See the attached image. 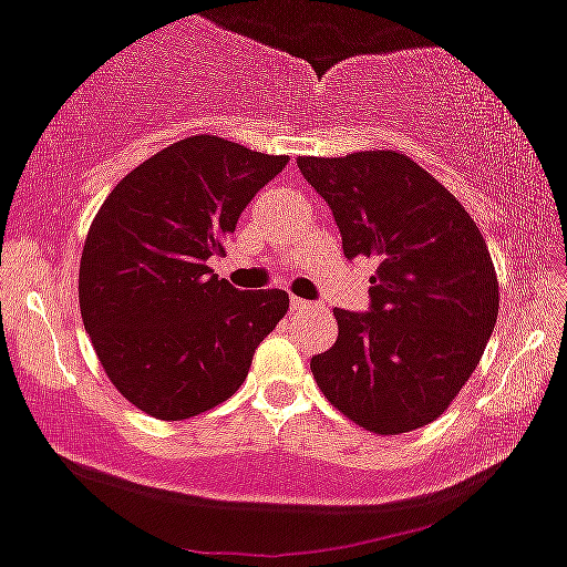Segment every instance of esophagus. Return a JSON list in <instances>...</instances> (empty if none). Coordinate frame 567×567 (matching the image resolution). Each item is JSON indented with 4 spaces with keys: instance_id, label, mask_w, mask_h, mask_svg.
<instances>
[{
    "instance_id": "obj_1",
    "label": "esophagus",
    "mask_w": 567,
    "mask_h": 567,
    "mask_svg": "<svg viewBox=\"0 0 567 567\" xmlns=\"http://www.w3.org/2000/svg\"><path fill=\"white\" fill-rule=\"evenodd\" d=\"M290 309H293V312H312V309H317V307L312 301H303V298L293 296L290 298Z\"/></svg>"
}]
</instances>
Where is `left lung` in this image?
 Instances as JSON below:
<instances>
[{"mask_svg":"<svg viewBox=\"0 0 567 567\" xmlns=\"http://www.w3.org/2000/svg\"><path fill=\"white\" fill-rule=\"evenodd\" d=\"M347 258L377 260L369 312L333 309L339 339L312 358L322 395L354 425L409 433L446 412L497 320L487 241L433 174L395 151L298 155Z\"/></svg>","mask_w":567,"mask_h":567,"instance_id":"obj_1","label":"left lung"}]
</instances>
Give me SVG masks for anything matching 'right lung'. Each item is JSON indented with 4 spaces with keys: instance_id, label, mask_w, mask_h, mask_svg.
<instances>
[{
    "instance_id": "obj_1",
    "label": "right lung",
    "mask_w": 567,
    "mask_h": 567,
    "mask_svg": "<svg viewBox=\"0 0 567 567\" xmlns=\"http://www.w3.org/2000/svg\"><path fill=\"white\" fill-rule=\"evenodd\" d=\"M285 164L288 155L188 136L128 172L93 217L80 258L83 326L110 382L155 420L228 401L288 312L285 290L241 293L207 266Z\"/></svg>"
}]
</instances>
